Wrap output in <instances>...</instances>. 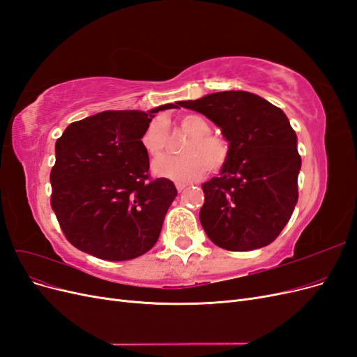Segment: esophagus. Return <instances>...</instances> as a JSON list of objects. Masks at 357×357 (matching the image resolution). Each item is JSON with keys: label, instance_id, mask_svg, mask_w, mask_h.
Wrapping results in <instances>:
<instances>
[{"label": "esophagus", "instance_id": "34e87169", "mask_svg": "<svg viewBox=\"0 0 357 357\" xmlns=\"http://www.w3.org/2000/svg\"><path fill=\"white\" fill-rule=\"evenodd\" d=\"M186 186H188V185H185V183H180V181H178V183H176V188H177V190H178V192H181V190L185 189Z\"/></svg>", "mask_w": 357, "mask_h": 357}]
</instances>
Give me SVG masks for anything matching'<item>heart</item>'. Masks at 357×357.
Instances as JSON below:
<instances>
[{
  "mask_svg": "<svg viewBox=\"0 0 357 357\" xmlns=\"http://www.w3.org/2000/svg\"><path fill=\"white\" fill-rule=\"evenodd\" d=\"M178 125L183 131L190 135L181 149L186 155H165L155 160L153 171L156 176L188 183L201 178L207 172V168L220 171L228 164L231 156L228 139L211 134V125L204 116L186 114L180 119ZM168 142V126L162 117L152 119L139 137V144L152 158L164 153Z\"/></svg>",
  "mask_w": 357,
  "mask_h": 357,
  "instance_id": "1",
  "label": "heart"
}]
</instances>
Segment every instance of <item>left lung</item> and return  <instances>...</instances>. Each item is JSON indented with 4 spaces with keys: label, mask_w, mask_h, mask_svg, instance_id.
<instances>
[{
    "label": "left lung",
    "mask_w": 357,
    "mask_h": 357,
    "mask_svg": "<svg viewBox=\"0 0 357 357\" xmlns=\"http://www.w3.org/2000/svg\"><path fill=\"white\" fill-rule=\"evenodd\" d=\"M177 104L208 117L231 146L220 177L202 185L199 220L205 234L231 252L271 244L298 202L301 156L286 114L244 91L215 92Z\"/></svg>",
    "instance_id": "left-lung-1"
}]
</instances>
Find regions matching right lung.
Returning a JSON list of instances; mask_svg holds the SVG:
<instances>
[{"mask_svg":"<svg viewBox=\"0 0 357 357\" xmlns=\"http://www.w3.org/2000/svg\"><path fill=\"white\" fill-rule=\"evenodd\" d=\"M152 112H102L73 122L56 139L50 171V205L66 238L104 261H129L152 248L174 183L150 177L149 155L139 144Z\"/></svg>","mask_w":357,"mask_h":357,"instance_id":"1","label":"right lung"}]
</instances>
